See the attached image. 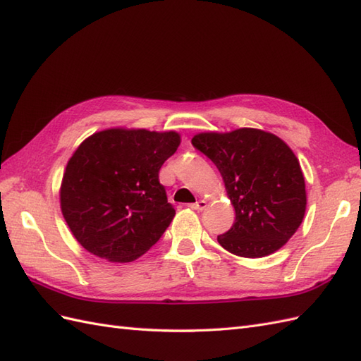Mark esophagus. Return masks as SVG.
I'll return each instance as SVG.
<instances>
[{"instance_id": "34e87169", "label": "esophagus", "mask_w": 361, "mask_h": 361, "mask_svg": "<svg viewBox=\"0 0 361 361\" xmlns=\"http://www.w3.org/2000/svg\"><path fill=\"white\" fill-rule=\"evenodd\" d=\"M207 206V203H206V200H198L197 203H194V204H189V207L190 209H194V211H203V209Z\"/></svg>"}]
</instances>
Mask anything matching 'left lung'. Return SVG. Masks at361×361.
<instances>
[{"mask_svg": "<svg viewBox=\"0 0 361 361\" xmlns=\"http://www.w3.org/2000/svg\"><path fill=\"white\" fill-rule=\"evenodd\" d=\"M220 171L235 223L219 235L231 254L262 258L283 247L305 219L306 184L292 149L271 132L241 128L192 138Z\"/></svg>", "mask_w": 361, "mask_h": 361, "instance_id": "obj_1", "label": "left lung"}]
</instances>
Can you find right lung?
Listing matches in <instances>:
<instances>
[{
	"label": "right lung",
	"mask_w": 361,
	"mask_h": 361,
	"mask_svg": "<svg viewBox=\"0 0 361 361\" xmlns=\"http://www.w3.org/2000/svg\"><path fill=\"white\" fill-rule=\"evenodd\" d=\"M178 132L111 128L92 133L67 161L60 206L87 252L129 263L152 247L175 216L158 181Z\"/></svg>",
	"instance_id": "right-lung-1"
}]
</instances>
